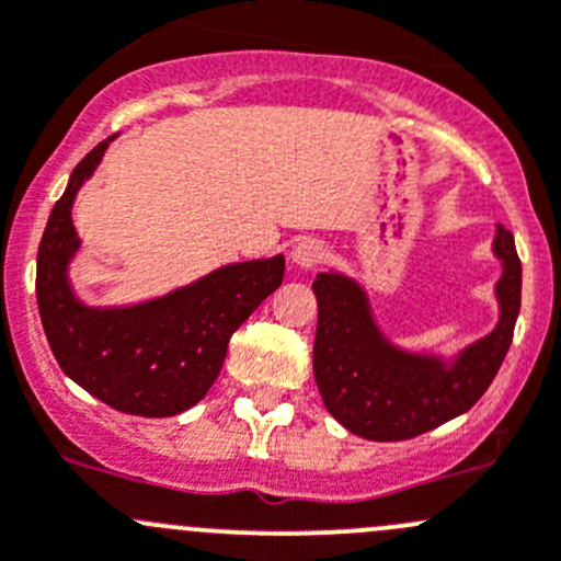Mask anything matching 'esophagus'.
<instances>
[{
    "label": "esophagus",
    "mask_w": 561,
    "mask_h": 561,
    "mask_svg": "<svg viewBox=\"0 0 561 561\" xmlns=\"http://www.w3.org/2000/svg\"><path fill=\"white\" fill-rule=\"evenodd\" d=\"M289 261L291 266H297V270H317V264L322 261V244L317 242V239H300V242L291 248L289 253Z\"/></svg>",
    "instance_id": "obj_1"
}]
</instances>
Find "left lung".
<instances>
[{"mask_svg": "<svg viewBox=\"0 0 561 561\" xmlns=\"http://www.w3.org/2000/svg\"><path fill=\"white\" fill-rule=\"evenodd\" d=\"M493 255L499 319L462 350H408L386 335L357 277L328 270L313 280L319 302L313 375L328 413L366 440H408L457 419L479 402L512 344L520 311V259L515 237L495 226Z\"/></svg>", "mask_w": 561, "mask_h": 561, "instance_id": "left-lung-1", "label": "left lung"}]
</instances>
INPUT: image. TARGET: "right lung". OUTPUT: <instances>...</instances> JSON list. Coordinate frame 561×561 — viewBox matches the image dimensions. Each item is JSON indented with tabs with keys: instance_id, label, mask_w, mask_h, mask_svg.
I'll return each instance as SVG.
<instances>
[{
	"instance_id": "right-lung-1",
	"label": "right lung",
	"mask_w": 561,
	"mask_h": 561,
	"mask_svg": "<svg viewBox=\"0 0 561 561\" xmlns=\"http://www.w3.org/2000/svg\"><path fill=\"white\" fill-rule=\"evenodd\" d=\"M115 137L73 168L51 209L37 248V308L57 364L77 386L121 413L164 419L206 397L233 330L284 284L286 259L233 261L124 306L84 302L71 284V264L82 250L73 204Z\"/></svg>"
}]
</instances>
